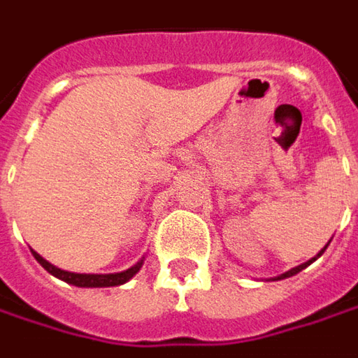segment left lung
Listing matches in <instances>:
<instances>
[{"label": "left lung", "mask_w": 358, "mask_h": 358, "mask_svg": "<svg viewBox=\"0 0 358 358\" xmlns=\"http://www.w3.org/2000/svg\"><path fill=\"white\" fill-rule=\"evenodd\" d=\"M327 245H329V243H327ZM327 245H325V247H323V249L320 250V255H317V257H322V255H323V250L327 249ZM317 257H313L312 261L303 262V264H300V266H296V268H292V271L284 272V274H280V276H278V278H276V280H282V278H290V276H294V274H298V272L303 271V268H306V266H310V264H312L313 261H317Z\"/></svg>", "instance_id": "1"}]
</instances>
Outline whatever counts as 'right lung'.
I'll use <instances>...</instances> for the list:
<instances>
[{
    "label": "right lung",
    "instance_id": "obj_1",
    "mask_svg": "<svg viewBox=\"0 0 358 358\" xmlns=\"http://www.w3.org/2000/svg\"><path fill=\"white\" fill-rule=\"evenodd\" d=\"M35 259L41 262V266L46 268L50 274H55L60 280L68 282V284H74V286H80V288H108V286H119V284H125L127 280H131L135 274L138 272V268L143 266V261H138L135 266H131L127 271L115 272V274H76V272H66L60 271L57 266H52L50 262H46L41 255H36L33 250Z\"/></svg>",
    "mask_w": 358,
    "mask_h": 358
}]
</instances>
